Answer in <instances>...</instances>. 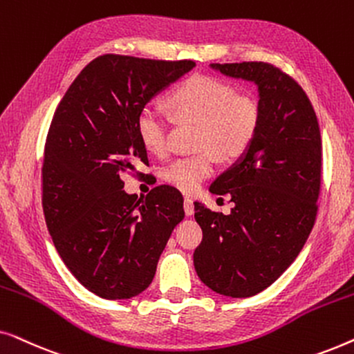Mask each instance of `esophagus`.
<instances>
[{"mask_svg":"<svg viewBox=\"0 0 354 354\" xmlns=\"http://www.w3.org/2000/svg\"><path fill=\"white\" fill-rule=\"evenodd\" d=\"M183 209H185V214H187V216H192L193 212H195V206H193V200H190V198H185V200H183Z\"/></svg>","mask_w":354,"mask_h":354,"instance_id":"34e87169","label":"esophagus"}]
</instances>
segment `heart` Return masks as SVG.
Instances as JSON below:
<instances>
[{"instance_id":"1","label":"heart","mask_w":354,"mask_h":354,"mask_svg":"<svg viewBox=\"0 0 354 354\" xmlns=\"http://www.w3.org/2000/svg\"><path fill=\"white\" fill-rule=\"evenodd\" d=\"M182 122H200L195 148L200 153L177 158L162 169L164 180L178 190L195 192L214 171L216 154L224 161L248 151L258 135L263 109L253 95L236 93L229 82L216 77L193 75L169 96ZM137 132L143 147L154 154L171 148V119L154 104L138 113Z\"/></svg>"}]
</instances>
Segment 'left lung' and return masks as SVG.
Instances as JSON below:
<instances>
[{"label":"left lung","mask_w":354,"mask_h":354,"mask_svg":"<svg viewBox=\"0 0 354 354\" xmlns=\"http://www.w3.org/2000/svg\"><path fill=\"white\" fill-rule=\"evenodd\" d=\"M254 82L263 118L248 151L211 185L229 193L230 214L195 201L203 240L193 254L198 277L212 292L248 298L263 292L297 259L317 216L322 140L298 82L269 62L211 64Z\"/></svg>","instance_id":"8db88e82"}]
</instances>
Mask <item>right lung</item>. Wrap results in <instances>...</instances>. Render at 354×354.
<instances>
[{
  "instance_id": "obj_1",
  "label": "right lung",
  "mask_w": 354,
  "mask_h": 354,
  "mask_svg": "<svg viewBox=\"0 0 354 354\" xmlns=\"http://www.w3.org/2000/svg\"><path fill=\"white\" fill-rule=\"evenodd\" d=\"M195 66L98 56L75 77L53 115L41 166L45 221L67 269L101 298L127 299L147 290L185 216L174 187L158 185L138 198L122 190V176H140V164H148L138 113Z\"/></svg>"
}]
</instances>
